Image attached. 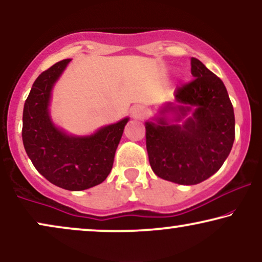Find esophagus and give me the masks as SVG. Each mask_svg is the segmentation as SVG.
<instances>
[{"instance_id":"esophagus-1","label":"esophagus","mask_w":262,"mask_h":262,"mask_svg":"<svg viewBox=\"0 0 262 262\" xmlns=\"http://www.w3.org/2000/svg\"><path fill=\"white\" fill-rule=\"evenodd\" d=\"M145 113H146V110L142 105H134L130 110L132 117L135 118V120H141V118L145 116Z\"/></svg>"}]
</instances>
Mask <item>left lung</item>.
<instances>
[{"label": "left lung", "instance_id": "1", "mask_svg": "<svg viewBox=\"0 0 262 262\" xmlns=\"http://www.w3.org/2000/svg\"><path fill=\"white\" fill-rule=\"evenodd\" d=\"M190 64L195 79L175 91L176 103H167L156 122L145 123L153 172L184 186L217 172L235 140V115L224 83L198 58L191 57ZM167 112L176 117L167 119ZM188 113L191 116L186 119ZM180 120L182 125L173 123Z\"/></svg>", "mask_w": 262, "mask_h": 262}]
</instances>
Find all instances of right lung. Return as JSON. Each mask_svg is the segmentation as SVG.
<instances>
[{
  "instance_id": "right-lung-1",
  "label": "right lung",
  "mask_w": 262,
  "mask_h": 262,
  "mask_svg": "<svg viewBox=\"0 0 262 262\" xmlns=\"http://www.w3.org/2000/svg\"><path fill=\"white\" fill-rule=\"evenodd\" d=\"M72 60L55 63L36 79L23 114V142L34 167L49 182L67 190L100 184L113 169L128 117L86 137L57 128L49 113L52 87Z\"/></svg>"
}]
</instances>
